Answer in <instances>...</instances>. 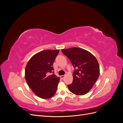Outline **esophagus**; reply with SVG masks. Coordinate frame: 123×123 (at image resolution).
<instances>
[{
    "instance_id": "34e87169",
    "label": "esophagus",
    "mask_w": 123,
    "mask_h": 123,
    "mask_svg": "<svg viewBox=\"0 0 123 123\" xmlns=\"http://www.w3.org/2000/svg\"><path fill=\"white\" fill-rule=\"evenodd\" d=\"M65 75H61V78L62 79H64V78L65 77Z\"/></svg>"
}]
</instances>
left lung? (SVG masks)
<instances>
[{"label":"left lung","mask_w":123,"mask_h":123,"mask_svg":"<svg viewBox=\"0 0 123 123\" xmlns=\"http://www.w3.org/2000/svg\"><path fill=\"white\" fill-rule=\"evenodd\" d=\"M75 70L72 83L68 85L69 90L77 95H85L90 91L99 75L97 59L88 51L79 48L62 49Z\"/></svg>","instance_id":"left-lung-1"}]
</instances>
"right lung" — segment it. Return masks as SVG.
Wrapping results in <instances>:
<instances>
[{"instance_id":"add662e5","label":"right lung","mask_w":123,"mask_h":123,"mask_svg":"<svg viewBox=\"0 0 123 123\" xmlns=\"http://www.w3.org/2000/svg\"><path fill=\"white\" fill-rule=\"evenodd\" d=\"M58 53L59 50L41 51L33 56L26 66V81L40 98H51L56 91L60 79L54 74L53 64Z\"/></svg>"}]
</instances>
